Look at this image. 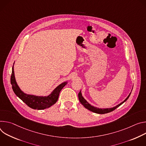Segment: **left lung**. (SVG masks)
Listing matches in <instances>:
<instances>
[{"instance_id":"obj_1","label":"left lung","mask_w":146,"mask_h":146,"mask_svg":"<svg viewBox=\"0 0 146 146\" xmlns=\"http://www.w3.org/2000/svg\"><path fill=\"white\" fill-rule=\"evenodd\" d=\"M131 95V93L129 94V96L127 97V98L122 103H121L117 105V106L113 107V108H97V107H94L92 106H91L90 104H89L85 99H84V98L82 97V94H81V92H80V91L79 92V93H78V98H79V102H80V103H81L86 108L88 109L89 110L93 112H95V113H98V114H106V113H108V112H111L112 111H114V110H115L117 108H118L119 106H120L121 104H122L125 102H126L128 98H129V96H130Z\"/></svg>"}]
</instances>
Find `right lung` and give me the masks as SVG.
Instances as JSON below:
<instances>
[{"instance_id": "obj_1", "label": "right lung", "mask_w": 146, "mask_h": 146, "mask_svg": "<svg viewBox=\"0 0 146 146\" xmlns=\"http://www.w3.org/2000/svg\"><path fill=\"white\" fill-rule=\"evenodd\" d=\"M10 81L12 85V89L16 96H18L28 107L35 110H43L50 107L55 104L58 99L60 91L67 84V82L61 84L58 86L49 96L47 97H39L27 94L21 90L17 83H16L13 67L12 68Z\"/></svg>"}]
</instances>
